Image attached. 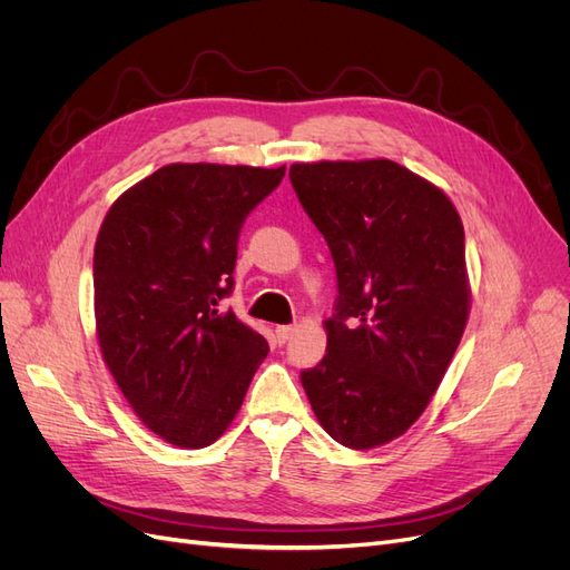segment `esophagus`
<instances>
[{
	"mask_svg": "<svg viewBox=\"0 0 570 570\" xmlns=\"http://www.w3.org/2000/svg\"><path fill=\"white\" fill-rule=\"evenodd\" d=\"M274 333H277L279 343H286V341H291V335L296 333V326H277V331H274Z\"/></svg>",
	"mask_w": 570,
	"mask_h": 570,
	"instance_id": "34e87169",
	"label": "esophagus"
}]
</instances>
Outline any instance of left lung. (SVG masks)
<instances>
[{"label":"left lung","mask_w":570,"mask_h":570,"mask_svg":"<svg viewBox=\"0 0 570 570\" xmlns=\"http://www.w3.org/2000/svg\"><path fill=\"white\" fill-rule=\"evenodd\" d=\"M288 176L338 274L326 354L301 375L309 406L352 451L390 444L432 402L468 326L460 214L390 159L298 161Z\"/></svg>","instance_id":"8db88e82"}]
</instances>
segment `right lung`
<instances>
[{"label":"right lung","instance_id":"obj_1","mask_svg":"<svg viewBox=\"0 0 570 570\" xmlns=\"http://www.w3.org/2000/svg\"><path fill=\"white\" fill-rule=\"evenodd\" d=\"M286 166L168 164L115 199L94 248L105 366L140 423L178 449L214 444L269 347L220 309L244 218Z\"/></svg>","mask_w":570,"mask_h":570}]
</instances>
